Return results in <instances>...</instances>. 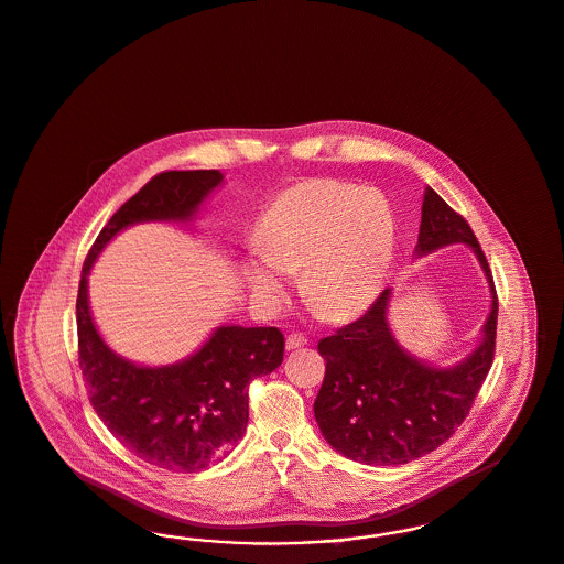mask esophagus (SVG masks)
Segmentation results:
<instances>
[{
	"mask_svg": "<svg viewBox=\"0 0 564 564\" xmlns=\"http://www.w3.org/2000/svg\"><path fill=\"white\" fill-rule=\"evenodd\" d=\"M306 344H308V339L304 338L302 334H292V336H288V339H285V348L288 350H297V348H302Z\"/></svg>",
	"mask_w": 564,
	"mask_h": 564,
	"instance_id": "34e87169",
	"label": "esophagus"
}]
</instances>
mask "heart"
I'll use <instances>...</instances> for the list:
<instances>
[{
  "mask_svg": "<svg viewBox=\"0 0 564 564\" xmlns=\"http://www.w3.org/2000/svg\"><path fill=\"white\" fill-rule=\"evenodd\" d=\"M397 216L382 191L350 182L306 181L262 214L243 279L251 297L279 308L300 272L306 300L332 318L369 308L382 292L397 249Z\"/></svg>",
  "mask_w": 564,
  "mask_h": 564,
  "instance_id": "obj_1",
  "label": "heart"
}]
</instances>
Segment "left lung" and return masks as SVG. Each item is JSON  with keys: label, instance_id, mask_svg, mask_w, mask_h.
<instances>
[{"label": "left lung", "instance_id": "left-lung-1", "mask_svg": "<svg viewBox=\"0 0 564 564\" xmlns=\"http://www.w3.org/2000/svg\"><path fill=\"white\" fill-rule=\"evenodd\" d=\"M455 243L476 256L491 297L468 357L447 367L413 357L390 327V288L359 321L318 341L327 369L316 394V424L325 441L352 462L399 466L441 447L466 420L491 369L497 295L487 258L470 225L426 186L413 258Z\"/></svg>", "mask_w": 564, "mask_h": 564}]
</instances>
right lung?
Returning a JSON list of instances; mask_svg holds the SVG:
<instances>
[{
    "label": "right lung",
    "instance_id": "1",
    "mask_svg": "<svg viewBox=\"0 0 564 564\" xmlns=\"http://www.w3.org/2000/svg\"><path fill=\"white\" fill-rule=\"evenodd\" d=\"M225 184L218 170L163 172L123 203L91 246L77 293L79 367L105 426L147 464L199 473L232 449L248 429V386L283 361L276 327L218 325L186 359L142 365L117 355L91 316L88 276L115 237L134 225L193 226Z\"/></svg>",
    "mask_w": 564,
    "mask_h": 564
}]
</instances>
